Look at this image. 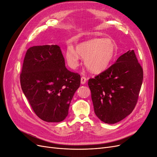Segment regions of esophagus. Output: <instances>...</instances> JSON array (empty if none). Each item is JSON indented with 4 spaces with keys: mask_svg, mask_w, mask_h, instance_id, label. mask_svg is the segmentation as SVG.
I'll return each instance as SVG.
<instances>
[{
    "mask_svg": "<svg viewBox=\"0 0 157 157\" xmlns=\"http://www.w3.org/2000/svg\"><path fill=\"white\" fill-rule=\"evenodd\" d=\"M80 80H81V84H84L86 82V78L84 77V76H82V77H81V79H80Z\"/></svg>",
    "mask_w": 157,
    "mask_h": 157,
    "instance_id": "34e87169",
    "label": "esophagus"
}]
</instances>
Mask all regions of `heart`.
I'll list each match as a JSON object with an SVG mask.
<instances>
[{
	"label": "heart",
	"instance_id": "1",
	"mask_svg": "<svg viewBox=\"0 0 157 157\" xmlns=\"http://www.w3.org/2000/svg\"><path fill=\"white\" fill-rule=\"evenodd\" d=\"M116 48L109 39L95 38L73 47L68 46L65 52V59L71 68H76L79 64V56L84 59L87 69L94 73H99L107 69L115 55Z\"/></svg>",
	"mask_w": 157,
	"mask_h": 157
}]
</instances>
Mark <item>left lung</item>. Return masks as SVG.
<instances>
[{
  "label": "left lung",
  "mask_w": 157,
  "mask_h": 157,
  "mask_svg": "<svg viewBox=\"0 0 157 157\" xmlns=\"http://www.w3.org/2000/svg\"><path fill=\"white\" fill-rule=\"evenodd\" d=\"M143 78V69L134 50L128 51L107 69L90 78L96 116L107 124H115L130 115L137 104Z\"/></svg>",
  "instance_id": "obj_1"
}]
</instances>
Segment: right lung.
I'll use <instances>...</instances> for the list:
<instances>
[{
    "label": "right lung",
    "mask_w": 157,
    "mask_h": 157,
    "mask_svg": "<svg viewBox=\"0 0 157 157\" xmlns=\"http://www.w3.org/2000/svg\"><path fill=\"white\" fill-rule=\"evenodd\" d=\"M20 84L36 116L46 122H59L68 115L80 76L66 68L59 46H35L26 52Z\"/></svg>",
    "instance_id": "obj_1"
}]
</instances>
